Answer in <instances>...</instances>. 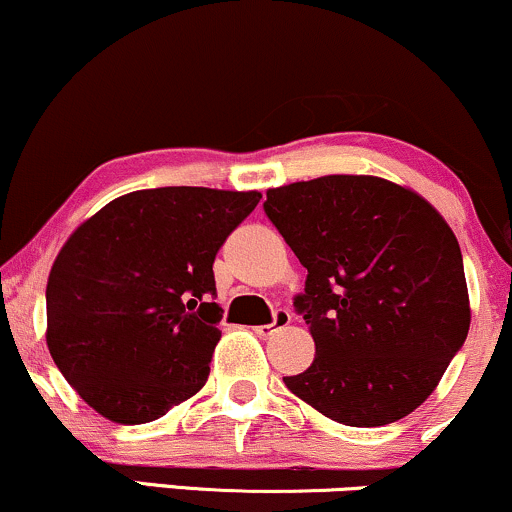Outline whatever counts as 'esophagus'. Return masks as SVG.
<instances>
[{"instance_id": "34e87169", "label": "esophagus", "mask_w": 512, "mask_h": 512, "mask_svg": "<svg viewBox=\"0 0 512 512\" xmlns=\"http://www.w3.org/2000/svg\"><path fill=\"white\" fill-rule=\"evenodd\" d=\"M291 322V313L286 308H279V310H274V320L269 322V325H260V327H255V332L260 334V337H269V334L272 332H276V330H281V327H286Z\"/></svg>"}]
</instances>
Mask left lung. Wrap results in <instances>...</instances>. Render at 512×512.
<instances>
[{"label":"left lung","instance_id":"8db88e82","mask_svg":"<svg viewBox=\"0 0 512 512\" xmlns=\"http://www.w3.org/2000/svg\"><path fill=\"white\" fill-rule=\"evenodd\" d=\"M264 214L308 269L293 298L315 361L284 378L327 419L373 428L436 390L469 332L455 233L424 197L373 175L267 190Z\"/></svg>","mask_w":512,"mask_h":512}]
</instances>
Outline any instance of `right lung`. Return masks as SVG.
<instances>
[{
    "label": "right lung",
    "instance_id": "right-lung-1",
    "mask_svg": "<svg viewBox=\"0 0 512 512\" xmlns=\"http://www.w3.org/2000/svg\"><path fill=\"white\" fill-rule=\"evenodd\" d=\"M260 192L156 187L81 223L50 269L48 349L88 407L149 424L202 390L219 344L214 260Z\"/></svg>",
    "mask_w": 512,
    "mask_h": 512
}]
</instances>
